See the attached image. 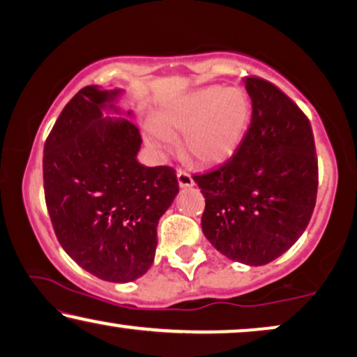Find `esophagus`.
<instances>
[{"label": "esophagus", "mask_w": 357, "mask_h": 357, "mask_svg": "<svg viewBox=\"0 0 357 357\" xmlns=\"http://www.w3.org/2000/svg\"><path fill=\"white\" fill-rule=\"evenodd\" d=\"M176 176H178V183H179V186H181V188H189V186H192V184H194L192 176L189 174L188 171L178 168V169H176Z\"/></svg>", "instance_id": "34e87169"}]
</instances>
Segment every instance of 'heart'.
I'll use <instances>...</instances> for the list:
<instances>
[{
	"mask_svg": "<svg viewBox=\"0 0 357 357\" xmlns=\"http://www.w3.org/2000/svg\"><path fill=\"white\" fill-rule=\"evenodd\" d=\"M251 122L250 96L241 88L207 86L184 94L166 106L158 123H149L146 140L160 153L174 149L173 137L197 165L227 161L240 149Z\"/></svg>",
	"mask_w": 357,
	"mask_h": 357,
	"instance_id": "1",
	"label": "heart"
}]
</instances>
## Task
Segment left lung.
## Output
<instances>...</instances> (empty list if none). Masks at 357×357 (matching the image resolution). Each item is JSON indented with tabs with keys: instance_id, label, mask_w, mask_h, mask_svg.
<instances>
[{
	"instance_id": "8db88e82",
	"label": "left lung",
	"mask_w": 357,
	"mask_h": 357,
	"mask_svg": "<svg viewBox=\"0 0 357 357\" xmlns=\"http://www.w3.org/2000/svg\"><path fill=\"white\" fill-rule=\"evenodd\" d=\"M251 122L227 163L192 179L206 197L202 231L227 258L263 266L291 248L317 202L310 122L281 89L246 76Z\"/></svg>"
}]
</instances>
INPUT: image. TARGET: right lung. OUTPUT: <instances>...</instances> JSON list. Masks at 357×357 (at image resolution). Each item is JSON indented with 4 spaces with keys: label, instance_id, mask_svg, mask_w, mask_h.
I'll return each instance as SVG.
<instances>
[{
    "label": "right lung",
    "instance_id": "1",
    "mask_svg": "<svg viewBox=\"0 0 357 357\" xmlns=\"http://www.w3.org/2000/svg\"><path fill=\"white\" fill-rule=\"evenodd\" d=\"M117 91L79 89L44 146V194L56 240L88 273L109 282L144 275L155 259L156 225L179 191L171 166L137 161V126L102 119Z\"/></svg>",
    "mask_w": 357,
    "mask_h": 357
}]
</instances>
